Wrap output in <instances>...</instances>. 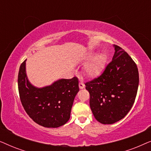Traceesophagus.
Returning <instances> with one entry per match:
<instances>
[{
	"label": "esophagus",
	"instance_id": "34e87169",
	"mask_svg": "<svg viewBox=\"0 0 151 151\" xmlns=\"http://www.w3.org/2000/svg\"><path fill=\"white\" fill-rule=\"evenodd\" d=\"M79 88H80V89H83V88H84V84L83 83V82H80Z\"/></svg>",
	"mask_w": 151,
	"mask_h": 151
}]
</instances>
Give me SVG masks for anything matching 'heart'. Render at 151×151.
Instances as JSON below:
<instances>
[{"instance_id":"obj_1","label":"heart","mask_w":151,"mask_h":151,"mask_svg":"<svg viewBox=\"0 0 151 151\" xmlns=\"http://www.w3.org/2000/svg\"><path fill=\"white\" fill-rule=\"evenodd\" d=\"M106 61V55L100 53L91 60L84 67V72L89 78H96L100 76L104 69Z\"/></svg>"}]
</instances>
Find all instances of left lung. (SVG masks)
<instances>
[{
  "label": "left lung",
  "mask_w": 151,
  "mask_h": 151,
  "mask_svg": "<svg viewBox=\"0 0 151 151\" xmlns=\"http://www.w3.org/2000/svg\"><path fill=\"white\" fill-rule=\"evenodd\" d=\"M100 77L85 84L90 94V107L95 118L112 124L124 118L135 102L139 85L137 65L121 47Z\"/></svg>",
  "instance_id": "left-lung-1"
}]
</instances>
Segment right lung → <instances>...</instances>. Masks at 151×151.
<instances>
[{
	"mask_svg": "<svg viewBox=\"0 0 151 151\" xmlns=\"http://www.w3.org/2000/svg\"><path fill=\"white\" fill-rule=\"evenodd\" d=\"M26 60L20 65L18 76L20 101L26 113L44 127L64 125L70 118L74 98L79 91L78 79H59L51 85L36 87L28 80Z\"/></svg>",
	"mask_w": 151,
	"mask_h": 151,
	"instance_id": "right-lung-1",
	"label": "right lung"
}]
</instances>
